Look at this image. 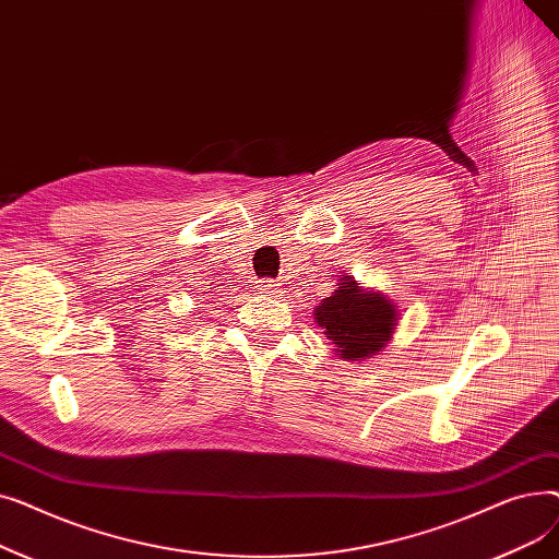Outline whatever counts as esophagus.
Returning a JSON list of instances; mask_svg holds the SVG:
<instances>
[{
  "mask_svg": "<svg viewBox=\"0 0 559 559\" xmlns=\"http://www.w3.org/2000/svg\"><path fill=\"white\" fill-rule=\"evenodd\" d=\"M262 287L270 289V292H276V289H278V283H274V281H262Z\"/></svg>",
  "mask_w": 559,
  "mask_h": 559,
  "instance_id": "esophagus-1",
  "label": "esophagus"
}]
</instances>
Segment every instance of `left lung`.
<instances>
[{
	"mask_svg": "<svg viewBox=\"0 0 559 559\" xmlns=\"http://www.w3.org/2000/svg\"><path fill=\"white\" fill-rule=\"evenodd\" d=\"M317 324L337 346L344 360H362L383 348L396 326V306L380 295H365L348 276L340 283L333 297L314 308Z\"/></svg>",
	"mask_w": 559,
	"mask_h": 559,
	"instance_id": "1",
	"label": "left lung"
}]
</instances>
